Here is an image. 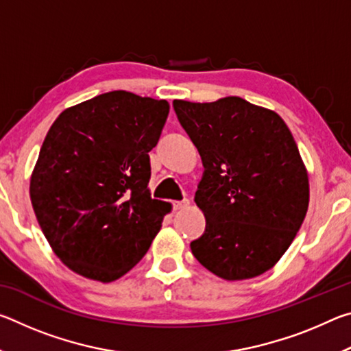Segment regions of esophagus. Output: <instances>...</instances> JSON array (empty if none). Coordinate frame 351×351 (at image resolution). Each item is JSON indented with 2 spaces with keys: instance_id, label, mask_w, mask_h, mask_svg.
<instances>
[{
  "instance_id": "1",
  "label": "esophagus",
  "mask_w": 351,
  "mask_h": 351,
  "mask_svg": "<svg viewBox=\"0 0 351 351\" xmlns=\"http://www.w3.org/2000/svg\"><path fill=\"white\" fill-rule=\"evenodd\" d=\"M190 201L189 199H182V201H173V210H182L189 207Z\"/></svg>"
}]
</instances>
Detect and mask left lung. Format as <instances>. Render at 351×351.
<instances>
[{
  "mask_svg": "<svg viewBox=\"0 0 351 351\" xmlns=\"http://www.w3.org/2000/svg\"><path fill=\"white\" fill-rule=\"evenodd\" d=\"M173 108L204 165L195 203L206 230L190 243L195 258L224 280L269 271L310 203L308 171L288 125L276 111L237 96L173 100Z\"/></svg>",
  "mask_w": 351,
  "mask_h": 351,
  "instance_id": "obj_1",
  "label": "left lung"
}]
</instances>
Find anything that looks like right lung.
<instances>
[{"instance_id": "right-lung-1", "label": "right lung", "mask_w": 351, "mask_h": 351, "mask_svg": "<svg viewBox=\"0 0 351 351\" xmlns=\"http://www.w3.org/2000/svg\"><path fill=\"white\" fill-rule=\"evenodd\" d=\"M167 100L110 91L60 112L40 148L29 193L52 251L102 283L134 268L171 210L148 190Z\"/></svg>"}]
</instances>
